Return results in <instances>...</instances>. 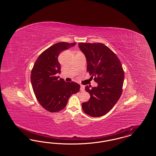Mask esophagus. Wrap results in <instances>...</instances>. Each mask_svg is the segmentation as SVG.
I'll return each mask as SVG.
<instances>
[{
  "instance_id": "obj_1",
  "label": "esophagus",
  "mask_w": 156,
  "mask_h": 156,
  "mask_svg": "<svg viewBox=\"0 0 156 156\" xmlns=\"http://www.w3.org/2000/svg\"><path fill=\"white\" fill-rule=\"evenodd\" d=\"M85 90V87L83 85H81V88H80V90L81 91H84Z\"/></svg>"
}]
</instances>
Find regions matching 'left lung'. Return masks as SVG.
Returning a JSON list of instances; mask_svg holds the SVG:
<instances>
[{
	"instance_id": "8db88e82",
	"label": "left lung",
	"mask_w": 156,
	"mask_h": 156,
	"mask_svg": "<svg viewBox=\"0 0 156 156\" xmlns=\"http://www.w3.org/2000/svg\"><path fill=\"white\" fill-rule=\"evenodd\" d=\"M78 46L86 57L87 71L98 83L97 87H85L90 97L82 104L83 111L92 117L102 116L122 95L125 78L122 66L116 55L104 44L80 43Z\"/></svg>"
}]
</instances>
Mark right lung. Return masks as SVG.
<instances>
[{
  "instance_id": "obj_1",
  "label": "right lung",
  "mask_w": 156,
  "mask_h": 156,
  "mask_svg": "<svg viewBox=\"0 0 156 156\" xmlns=\"http://www.w3.org/2000/svg\"><path fill=\"white\" fill-rule=\"evenodd\" d=\"M75 44L61 42L52 45L39 55L33 67L30 76L32 88L38 102L48 111H61L69 97L80 91L78 83L67 82L56 76L61 71L59 54Z\"/></svg>"
}]
</instances>
